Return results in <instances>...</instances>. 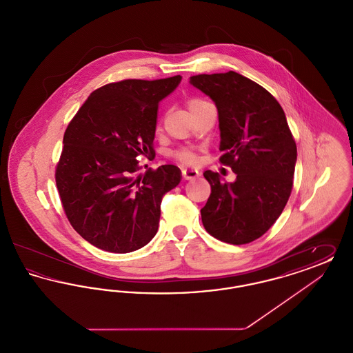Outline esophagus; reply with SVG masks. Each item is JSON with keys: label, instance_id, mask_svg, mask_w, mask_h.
<instances>
[{"label": "esophagus", "instance_id": "esophagus-1", "mask_svg": "<svg viewBox=\"0 0 353 353\" xmlns=\"http://www.w3.org/2000/svg\"><path fill=\"white\" fill-rule=\"evenodd\" d=\"M199 174H200V173H199V170H196V169H183V177H184L185 180H192V179H196Z\"/></svg>", "mask_w": 353, "mask_h": 353}]
</instances>
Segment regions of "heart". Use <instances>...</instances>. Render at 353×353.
<instances>
[{"mask_svg":"<svg viewBox=\"0 0 353 353\" xmlns=\"http://www.w3.org/2000/svg\"><path fill=\"white\" fill-rule=\"evenodd\" d=\"M203 103H206V101H201V99H189L186 104H188L189 111L192 112L194 108L200 107V105L203 104ZM174 157H176L179 161L184 163V164H193V163L196 161V156H194V153L192 151H188V150L176 152V153H174Z\"/></svg>","mask_w":353,"mask_h":353,"instance_id":"1","label":"heart"}]
</instances>
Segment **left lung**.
I'll return each mask as SVG.
<instances>
[{"mask_svg":"<svg viewBox=\"0 0 353 353\" xmlns=\"http://www.w3.org/2000/svg\"><path fill=\"white\" fill-rule=\"evenodd\" d=\"M219 110L221 164L236 174L222 183L205 170L212 188L201 209L203 228L232 245H245L265 234L282 214L292 189L296 144L285 111L266 88L229 71L190 77Z\"/></svg>","mask_w":353,"mask_h":353,"instance_id":"8db88e82","label":"left lung"}]
</instances>
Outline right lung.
<instances>
[{
	"mask_svg": "<svg viewBox=\"0 0 353 353\" xmlns=\"http://www.w3.org/2000/svg\"><path fill=\"white\" fill-rule=\"evenodd\" d=\"M181 77L125 79L91 92L68 123L55 183L71 226L104 252H131L157 233L164 194L181 181L176 165L137 174L151 156L159 103Z\"/></svg>",
	"mask_w": 353,
	"mask_h": 353,
	"instance_id": "obj_1",
	"label": "right lung"
}]
</instances>
